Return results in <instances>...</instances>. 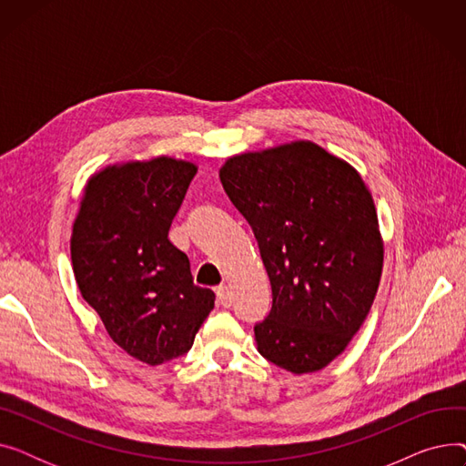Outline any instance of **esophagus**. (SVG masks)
Returning <instances> with one entry per match:
<instances>
[{
  "mask_svg": "<svg viewBox=\"0 0 466 466\" xmlns=\"http://www.w3.org/2000/svg\"><path fill=\"white\" fill-rule=\"evenodd\" d=\"M217 299H218V302L223 304L225 308H230V306H232V302H234V295H232L230 287H227V285L218 287V289H217Z\"/></svg>",
  "mask_w": 466,
  "mask_h": 466,
  "instance_id": "1",
  "label": "esophagus"
}]
</instances>
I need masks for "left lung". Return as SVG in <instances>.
Returning <instances> with one entry per match:
<instances>
[{
	"instance_id": "left-lung-1",
	"label": "left lung",
	"mask_w": 466,
	"mask_h": 466,
	"mask_svg": "<svg viewBox=\"0 0 466 466\" xmlns=\"http://www.w3.org/2000/svg\"><path fill=\"white\" fill-rule=\"evenodd\" d=\"M230 202L257 238L272 309L258 353L292 374L321 370L348 348L378 292L383 243L357 169L311 141L227 160Z\"/></svg>"
}]
</instances>
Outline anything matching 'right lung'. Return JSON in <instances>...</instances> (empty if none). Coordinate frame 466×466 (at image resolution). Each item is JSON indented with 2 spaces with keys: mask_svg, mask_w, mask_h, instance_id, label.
I'll list each match as a JSON object with an SVG mask.
<instances>
[{
  "mask_svg": "<svg viewBox=\"0 0 466 466\" xmlns=\"http://www.w3.org/2000/svg\"><path fill=\"white\" fill-rule=\"evenodd\" d=\"M196 167L158 157L90 177L73 223L71 262L83 299L115 344L151 366L185 355L215 306L188 257L167 239Z\"/></svg>",
  "mask_w": 466,
  "mask_h": 466,
  "instance_id": "1",
  "label": "right lung"
}]
</instances>
